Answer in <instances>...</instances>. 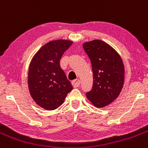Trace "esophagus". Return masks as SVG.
<instances>
[{"label": "esophagus", "instance_id": "34e87169", "mask_svg": "<svg viewBox=\"0 0 148 148\" xmlns=\"http://www.w3.org/2000/svg\"><path fill=\"white\" fill-rule=\"evenodd\" d=\"M72 84L73 85L74 88H77V87H79V85L80 84V81L79 79H76V80H74L72 81Z\"/></svg>", "mask_w": 148, "mask_h": 148}]
</instances>
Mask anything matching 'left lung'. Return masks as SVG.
Segmentation results:
<instances>
[{"label":"left lung","mask_w":148,"mask_h":148,"mask_svg":"<svg viewBox=\"0 0 148 148\" xmlns=\"http://www.w3.org/2000/svg\"><path fill=\"white\" fill-rule=\"evenodd\" d=\"M92 65L93 84L86 92L88 100L97 108H103L120 95L124 83L125 69L120 56L110 45L100 40L83 44Z\"/></svg>","instance_id":"8db88e82"}]
</instances>
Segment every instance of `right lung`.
I'll return each mask as SVG.
<instances>
[{
	"instance_id": "right-lung-1",
	"label": "right lung",
	"mask_w": 148,
	"mask_h": 148,
	"mask_svg": "<svg viewBox=\"0 0 148 148\" xmlns=\"http://www.w3.org/2000/svg\"><path fill=\"white\" fill-rule=\"evenodd\" d=\"M72 43L67 40L51 41L37 52L30 62L29 90L35 102L44 109L53 110L60 107L73 90L60 65L62 56Z\"/></svg>"
}]
</instances>
